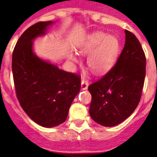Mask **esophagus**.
Masks as SVG:
<instances>
[{"label":"esophagus","mask_w":157,"mask_h":157,"mask_svg":"<svg viewBox=\"0 0 157 157\" xmlns=\"http://www.w3.org/2000/svg\"><path fill=\"white\" fill-rule=\"evenodd\" d=\"M88 86H89V83H88V81L86 80H82L81 81V89L83 90H85L88 89Z\"/></svg>","instance_id":"obj_1"}]
</instances>
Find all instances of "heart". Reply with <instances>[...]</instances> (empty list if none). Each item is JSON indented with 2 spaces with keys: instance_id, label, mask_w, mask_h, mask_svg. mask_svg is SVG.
<instances>
[{
  "instance_id": "1",
  "label": "heart",
  "mask_w": 157,
  "mask_h": 157,
  "mask_svg": "<svg viewBox=\"0 0 157 157\" xmlns=\"http://www.w3.org/2000/svg\"><path fill=\"white\" fill-rule=\"evenodd\" d=\"M77 51L83 56H89L88 66L94 73L100 74L114 65L120 51V43L116 36L105 33H94L87 36ZM67 58L78 62L73 53H68Z\"/></svg>"
}]
</instances>
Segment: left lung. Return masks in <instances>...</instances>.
<instances>
[{"label": "left lung", "instance_id": "8db88e82", "mask_svg": "<svg viewBox=\"0 0 157 157\" xmlns=\"http://www.w3.org/2000/svg\"><path fill=\"white\" fill-rule=\"evenodd\" d=\"M125 43L114 67L90 84V115L96 123L111 127L125 121L136 109L146 76V56L139 40L125 30Z\"/></svg>", "mask_w": 157, "mask_h": 157}]
</instances>
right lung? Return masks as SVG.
Here are the masks:
<instances>
[{
    "mask_svg": "<svg viewBox=\"0 0 157 157\" xmlns=\"http://www.w3.org/2000/svg\"><path fill=\"white\" fill-rule=\"evenodd\" d=\"M53 23L40 21L27 28L15 46L11 63L21 108L34 122L47 128L66 121L71 104L81 88L79 75L62 70L33 52V40L45 35Z\"/></svg>",
    "mask_w": 157,
    "mask_h": 157,
    "instance_id": "add662e5",
    "label": "right lung"
}]
</instances>
